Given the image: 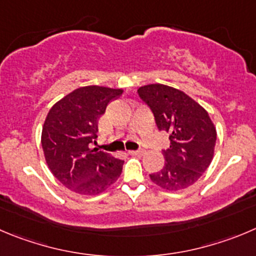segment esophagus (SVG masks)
<instances>
[{"label":"esophagus","instance_id":"esophagus-1","mask_svg":"<svg viewBox=\"0 0 256 256\" xmlns=\"http://www.w3.org/2000/svg\"><path fill=\"white\" fill-rule=\"evenodd\" d=\"M128 153L132 156H142L143 153H144V150H128Z\"/></svg>","mask_w":256,"mask_h":256}]
</instances>
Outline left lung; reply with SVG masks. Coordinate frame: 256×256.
<instances>
[{"label":"left lung","instance_id":"8db88e82","mask_svg":"<svg viewBox=\"0 0 256 256\" xmlns=\"http://www.w3.org/2000/svg\"><path fill=\"white\" fill-rule=\"evenodd\" d=\"M150 106L160 130L170 134V148L163 150L164 167L150 174L153 184L168 191L187 188L210 166L216 130L208 113L184 92L163 84L138 89Z\"/></svg>","mask_w":256,"mask_h":256}]
</instances>
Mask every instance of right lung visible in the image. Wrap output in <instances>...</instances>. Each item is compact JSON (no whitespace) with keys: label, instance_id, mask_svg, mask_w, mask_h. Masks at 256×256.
Wrapping results in <instances>:
<instances>
[{"label":"right lung","instance_id":"obj_1","mask_svg":"<svg viewBox=\"0 0 256 256\" xmlns=\"http://www.w3.org/2000/svg\"><path fill=\"white\" fill-rule=\"evenodd\" d=\"M122 93V89L96 85L79 88L46 116L41 134L46 163L54 176L76 194H98L120 176L124 160L92 150L90 144H96L98 119Z\"/></svg>","mask_w":256,"mask_h":256}]
</instances>
